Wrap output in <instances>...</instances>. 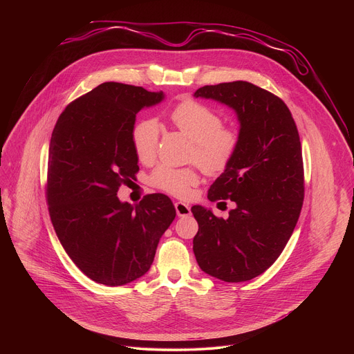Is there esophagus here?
I'll return each mask as SVG.
<instances>
[{"mask_svg": "<svg viewBox=\"0 0 354 354\" xmlns=\"http://www.w3.org/2000/svg\"><path fill=\"white\" fill-rule=\"evenodd\" d=\"M175 209H176V214L179 217H186V216H189L192 213L190 207L186 203H182V201H176Z\"/></svg>", "mask_w": 354, "mask_h": 354, "instance_id": "esophagus-1", "label": "esophagus"}]
</instances>
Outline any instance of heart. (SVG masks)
Listing matches in <instances>:
<instances>
[{"mask_svg":"<svg viewBox=\"0 0 354 354\" xmlns=\"http://www.w3.org/2000/svg\"><path fill=\"white\" fill-rule=\"evenodd\" d=\"M175 127L192 142V160L207 174L223 172L234 158L238 148V134L223 127L221 118L210 108L196 100H185L171 113ZM160 124L156 119L138 120L131 130L134 153L141 162H151L157 156ZM198 182L194 168H175L168 164L158 165L149 176V183L176 197H186Z\"/></svg>","mask_w":354,"mask_h":354,"instance_id":"heart-1","label":"heart"}]
</instances>
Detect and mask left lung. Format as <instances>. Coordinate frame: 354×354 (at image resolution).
Returning a JSON list of instances; mask_svg holds the SVG:
<instances>
[{
	"label": "left lung",
	"instance_id": "obj_1",
	"mask_svg": "<svg viewBox=\"0 0 354 354\" xmlns=\"http://www.w3.org/2000/svg\"><path fill=\"white\" fill-rule=\"evenodd\" d=\"M194 97L231 108L239 131L234 158L207 194L210 201L230 198L235 209L224 220L192 207L198 224L193 252L209 276L246 281L274 263L298 221L304 200L298 130L280 97L246 81L201 86Z\"/></svg>",
	"mask_w": 354,
	"mask_h": 354
}]
</instances>
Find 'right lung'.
I'll return each instance as SVG.
<instances>
[{
	"instance_id": "right-lung-1",
	"label": "right lung",
	"mask_w": 354,
	"mask_h": 354,
	"mask_svg": "<svg viewBox=\"0 0 354 354\" xmlns=\"http://www.w3.org/2000/svg\"><path fill=\"white\" fill-rule=\"evenodd\" d=\"M164 97V92L104 82L70 104L52 133L50 218L67 255L96 283L115 287L144 276L176 216L162 193L134 206L118 197L138 171L131 142L136 115Z\"/></svg>"
}]
</instances>
